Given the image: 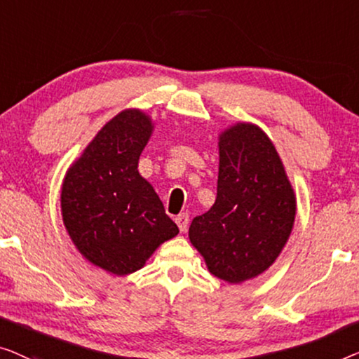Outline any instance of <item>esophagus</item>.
<instances>
[{"instance_id":"obj_1","label":"esophagus","mask_w":359,"mask_h":359,"mask_svg":"<svg viewBox=\"0 0 359 359\" xmlns=\"http://www.w3.org/2000/svg\"><path fill=\"white\" fill-rule=\"evenodd\" d=\"M189 215L187 213H180L177 218H175V223H177V226H179V229L182 231V232H185L187 231V228H189Z\"/></svg>"}]
</instances>
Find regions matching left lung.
Here are the masks:
<instances>
[{
	"mask_svg": "<svg viewBox=\"0 0 359 359\" xmlns=\"http://www.w3.org/2000/svg\"><path fill=\"white\" fill-rule=\"evenodd\" d=\"M294 216V191L269 136L250 123L226 130L216 201L189 229L210 273L228 283L260 275L280 255Z\"/></svg>",
	"mask_w": 359,
	"mask_h": 359,
	"instance_id": "obj_1",
	"label": "left lung"
}]
</instances>
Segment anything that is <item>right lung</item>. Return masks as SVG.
I'll use <instances>...</instances> for the list:
<instances>
[{
    "label": "right lung",
    "instance_id": "right-lung-1",
    "mask_svg": "<svg viewBox=\"0 0 359 359\" xmlns=\"http://www.w3.org/2000/svg\"><path fill=\"white\" fill-rule=\"evenodd\" d=\"M151 120L125 110L95 135L69 168L62 189L63 223L90 264L114 275L140 270L151 254L179 234L149 182L138 172Z\"/></svg>",
    "mask_w": 359,
    "mask_h": 359
}]
</instances>
